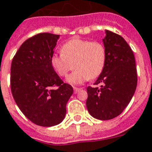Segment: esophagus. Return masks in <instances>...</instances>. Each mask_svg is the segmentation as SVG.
Masks as SVG:
<instances>
[{
	"instance_id": "34e87169",
	"label": "esophagus",
	"mask_w": 152,
	"mask_h": 152,
	"mask_svg": "<svg viewBox=\"0 0 152 152\" xmlns=\"http://www.w3.org/2000/svg\"><path fill=\"white\" fill-rule=\"evenodd\" d=\"M80 91H81V88H77V87H74V92H75V94L78 93Z\"/></svg>"
}]
</instances>
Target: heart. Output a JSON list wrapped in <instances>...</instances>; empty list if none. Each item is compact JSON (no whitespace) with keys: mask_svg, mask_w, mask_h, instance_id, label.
<instances>
[{"mask_svg":"<svg viewBox=\"0 0 152 152\" xmlns=\"http://www.w3.org/2000/svg\"><path fill=\"white\" fill-rule=\"evenodd\" d=\"M107 53L100 41L75 39L66 42L61 47V53L54 54L51 63L58 76H67L76 66V70L69 75L66 81L79 85L100 76L105 66Z\"/></svg>","mask_w":152,"mask_h":152,"instance_id":"1","label":"heart"}]
</instances>
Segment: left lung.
<instances>
[{
	"mask_svg": "<svg viewBox=\"0 0 152 152\" xmlns=\"http://www.w3.org/2000/svg\"><path fill=\"white\" fill-rule=\"evenodd\" d=\"M103 39L107 53L105 66L94 85L88 86L86 107L94 118L118 116L135 93L137 75L133 52L122 36L106 30Z\"/></svg>",
	"mask_w": 152,
	"mask_h": 152,
	"instance_id": "left-lung-1",
	"label": "left lung"
}]
</instances>
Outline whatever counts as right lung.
I'll use <instances>...</instances> for the list:
<instances>
[{"mask_svg":"<svg viewBox=\"0 0 152 152\" xmlns=\"http://www.w3.org/2000/svg\"><path fill=\"white\" fill-rule=\"evenodd\" d=\"M59 35L40 33L25 40L14 56L10 89L24 116L42 127L58 125L64 119L66 105L73 94L51 63Z\"/></svg>","mask_w":152,"mask_h":152,"instance_id":"1","label":"right lung"}]
</instances>
